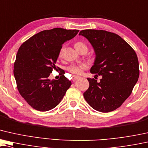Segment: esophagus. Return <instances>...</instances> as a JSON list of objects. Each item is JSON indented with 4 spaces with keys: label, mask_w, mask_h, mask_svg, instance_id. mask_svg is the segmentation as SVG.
<instances>
[{
    "label": "esophagus",
    "mask_w": 148,
    "mask_h": 148,
    "mask_svg": "<svg viewBox=\"0 0 148 148\" xmlns=\"http://www.w3.org/2000/svg\"><path fill=\"white\" fill-rule=\"evenodd\" d=\"M79 78V76H77V75H73L72 77V80L73 81H75L77 80V79Z\"/></svg>",
    "instance_id": "1"
}]
</instances>
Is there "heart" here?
I'll list each match as a JSON object with an SVG mask.
<instances>
[{"label": "heart", "mask_w": 148, "mask_h": 148, "mask_svg": "<svg viewBox=\"0 0 148 148\" xmlns=\"http://www.w3.org/2000/svg\"><path fill=\"white\" fill-rule=\"evenodd\" d=\"M75 47L77 49V51L79 50L80 49H85L87 51V46L84 42L81 41H78L75 44ZM63 51V47H62L60 49L59 53V57H61L62 53ZM87 68V65L85 64H72L67 67V71L72 74L79 75L82 73L83 71Z\"/></svg>", "instance_id": "heart-1"}]
</instances>
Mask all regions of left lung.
Listing matches in <instances>:
<instances>
[{"label": "left lung", "mask_w": 148, "mask_h": 148, "mask_svg": "<svg viewBox=\"0 0 148 148\" xmlns=\"http://www.w3.org/2000/svg\"><path fill=\"white\" fill-rule=\"evenodd\" d=\"M79 35L87 38L95 50L96 58L90 71L102 76L99 83L93 78H87L89 86L83 93L85 99L100 112L114 111L129 97L138 80L140 69L136 53L115 33L86 29Z\"/></svg>", "instance_id": "left-lung-1"}]
</instances>
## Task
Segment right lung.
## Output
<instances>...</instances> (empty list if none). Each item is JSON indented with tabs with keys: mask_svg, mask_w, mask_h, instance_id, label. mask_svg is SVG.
I'll list each match as a JSON object with an SVG mask.
<instances>
[{
	"mask_svg": "<svg viewBox=\"0 0 148 148\" xmlns=\"http://www.w3.org/2000/svg\"><path fill=\"white\" fill-rule=\"evenodd\" d=\"M78 32L61 28L45 30L19 47L13 70L17 89L35 110L46 111L55 108L70 87L71 82L63 75L58 80H50L49 77L57 68L55 63L63 44Z\"/></svg>",
	"mask_w": 148,
	"mask_h": 148,
	"instance_id": "1",
	"label": "right lung"
}]
</instances>
